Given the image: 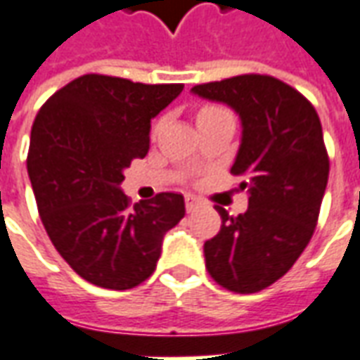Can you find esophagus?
<instances>
[{"mask_svg": "<svg viewBox=\"0 0 360 360\" xmlns=\"http://www.w3.org/2000/svg\"><path fill=\"white\" fill-rule=\"evenodd\" d=\"M198 198H196V196H191V195H187L185 196V206H187V212H195L196 208H198Z\"/></svg>", "mask_w": 360, "mask_h": 360, "instance_id": "34e87169", "label": "esophagus"}]
</instances>
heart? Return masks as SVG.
Here are the masks:
<instances>
[{"label":"heart","mask_w":360,"mask_h":360,"mask_svg":"<svg viewBox=\"0 0 360 360\" xmlns=\"http://www.w3.org/2000/svg\"><path fill=\"white\" fill-rule=\"evenodd\" d=\"M219 111H226V110H221V108H216V105H206V108H202V110L198 111V117L214 115V113H219Z\"/></svg>","instance_id":"1"}]
</instances>
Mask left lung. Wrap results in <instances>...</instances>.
<instances>
[{"label":"left lung","mask_w":360,"mask_h":360,"mask_svg":"<svg viewBox=\"0 0 360 360\" xmlns=\"http://www.w3.org/2000/svg\"><path fill=\"white\" fill-rule=\"evenodd\" d=\"M227 103L241 119L243 134L231 173L245 175V214L221 206V229L204 243L206 268L235 293L266 289L301 257L316 227L330 160L312 103L279 79L239 75L191 90Z\"/></svg>","instance_id":"8db88e82"}]
</instances>
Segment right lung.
Wrapping results in <instances>:
<instances>
[{
	"instance_id": "add662e5",
	"label": "right lung",
	"mask_w": 360,
	"mask_h": 360,
	"mask_svg": "<svg viewBox=\"0 0 360 360\" xmlns=\"http://www.w3.org/2000/svg\"><path fill=\"white\" fill-rule=\"evenodd\" d=\"M183 84H142L82 75L44 103L30 131L27 167L53 247L82 279L133 289L156 270L164 235L185 216L177 193L134 206L123 169L150 148V121Z\"/></svg>"
}]
</instances>
